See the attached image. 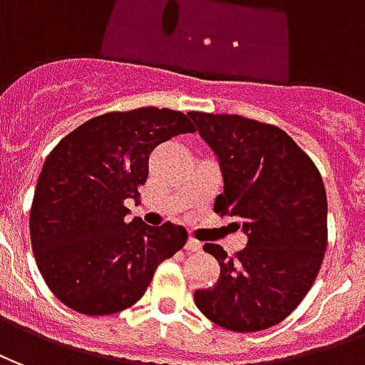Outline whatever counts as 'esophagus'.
<instances>
[{
    "label": "esophagus",
    "instance_id": "34e87169",
    "mask_svg": "<svg viewBox=\"0 0 365 365\" xmlns=\"http://www.w3.org/2000/svg\"><path fill=\"white\" fill-rule=\"evenodd\" d=\"M185 249L188 252H200L202 251V243L200 241H196V239H188L185 245Z\"/></svg>",
    "mask_w": 365,
    "mask_h": 365
}]
</instances>
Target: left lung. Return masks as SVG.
I'll return each instance as SVG.
<instances>
[{"label":"left lung","instance_id":"8db88e82","mask_svg":"<svg viewBox=\"0 0 365 365\" xmlns=\"http://www.w3.org/2000/svg\"><path fill=\"white\" fill-rule=\"evenodd\" d=\"M220 161L223 194L214 212L231 215L247 235L220 262V278L196 289V307L235 332L264 331L288 317L317 278L327 251V194L309 155L284 130L237 114L188 113Z\"/></svg>","mask_w":365,"mask_h":365}]
</instances>
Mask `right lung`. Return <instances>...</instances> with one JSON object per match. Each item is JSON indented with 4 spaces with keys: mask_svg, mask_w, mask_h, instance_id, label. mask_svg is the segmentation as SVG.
Wrapping results in <instances>:
<instances>
[{
    "mask_svg": "<svg viewBox=\"0 0 365 365\" xmlns=\"http://www.w3.org/2000/svg\"><path fill=\"white\" fill-rule=\"evenodd\" d=\"M194 132L188 114L145 106L87 120L50 151L34 188L31 245L50 292L83 315H113L145 294L188 233L151 227L124 202L140 198L159 143Z\"/></svg>",
    "mask_w": 365,
    "mask_h": 365,
    "instance_id": "add662e5",
    "label": "right lung"
}]
</instances>
